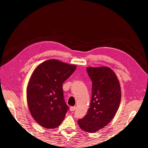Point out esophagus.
Segmentation results:
<instances>
[{"mask_svg":"<svg viewBox=\"0 0 148 148\" xmlns=\"http://www.w3.org/2000/svg\"><path fill=\"white\" fill-rule=\"evenodd\" d=\"M75 109H76V107L75 106H71V107H70V110L71 111V112L74 111Z\"/></svg>","mask_w":148,"mask_h":148,"instance_id":"esophagus-1","label":"esophagus"}]
</instances>
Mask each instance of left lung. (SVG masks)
Instances as JSON below:
<instances>
[{
  "label": "left lung",
  "mask_w": 148,
  "mask_h": 148,
  "mask_svg": "<svg viewBox=\"0 0 148 148\" xmlns=\"http://www.w3.org/2000/svg\"><path fill=\"white\" fill-rule=\"evenodd\" d=\"M92 81V96L87 114L78 120L83 130L94 133L109 123L119 109L121 88L114 71L107 66L86 68Z\"/></svg>",
  "instance_id": "8db88e82"
}]
</instances>
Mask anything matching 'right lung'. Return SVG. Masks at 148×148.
I'll return each instance as SVG.
<instances>
[{
    "label": "right lung",
    "instance_id": "add662e5",
    "mask_svg": "<svg viewBox=\"0 0 148 148\" xmlns=\"http://www.w3.org/2000/svg\"><path fill=\"white\" fill-rule=\"evenodd\" d=\"M76 68L75 65L51 59L34 70L26 91L27 102L31 115L41 127L54 128L64 120L69 107L62 84Z\"/></svg>",
    "mask_w": 148,
    "mask_h": 148
}]
</instances>
